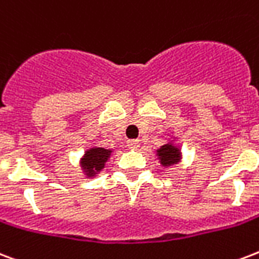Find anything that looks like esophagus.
<instances>
[{"instance_id": "obj_1", "label": "esophagus", "mask_w": 259, "mask_h": 259, "mask_svg": "<svg viewBox=\"0 0 259 259\" xmlns=\"http://www.w3.org/2000/svg\"><path fill=\"white\" fill-rule=\"evenodd\" d=\"M127 147L130 149H138V147H140V140H129L127 141Z\"/></svg>"}]
</instances>
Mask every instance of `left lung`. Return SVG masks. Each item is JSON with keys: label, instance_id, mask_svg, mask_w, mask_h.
Masks as SVG:
<instances>
[{"label": "left lung", "instance_id": "obj_1", "mask_svg": "<svg viewBox=\"0 0 259 259\" xmlns=\"http://www.w3.org/2000/svg\"><path fill=\"white\" fill-rule=\"evenodd\" d=\"M157 156L159 160L164 167H169V165L177 164L179 159H181V152L179 148H177L172 144H164L161 145V148L157 149Z\"/></svg>", "mask_w": 259, "mask_h": 259}]
</instances>
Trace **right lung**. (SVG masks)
Here are the masks:
<instances>
[{"instance_id":"obj_1","label":"right lung","mask_w":259,"mask_h":259,"mask_svg":"<svg viewBox=\"0 0 259 259\" xmlns=\"http://www.w3.org/2000/svg\"><path fill=\"white\" fill-rule=\"evenodd\" d=\"M111 149L106 148L94 147L85 152V155L81 159V167L87 177H95L96 174L100 172L104 168L106 161L111 156Z\"/></svg>"}]
</instances>
